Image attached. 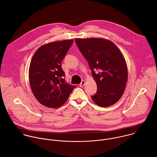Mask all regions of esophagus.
I'll use <instances>...</instances> for the list:
<instances>
[{"label": "esophagus", "instance_id": "esophagus-1", "mask_svg": "<svg viewBox=\"0 0 157 157\" xmlns=\"http://www.w3.org/2000/svg\"><path fill=\"white\" fill-rule=\"evenodd\" d=\"M85 84H86V81H85L84 80H83V81H81V84H79V86H80L81 87H83L85 86Z\"/></svg>", "mask_w": 157, "mask_h": 157}]
</instances>
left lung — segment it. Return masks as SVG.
<instances>
[{
    "mask_svg": "<svg viewBox=\"0 0 157 157\" xmlns=\"http://www.w3.org/2000/svg\"><path fill=\"white\" fill-rule=\"evenodd\" d=\"M75 42L97 83L92 100L100 107L115 104L122 97L128 79L127 65L121 51L113 42L102 38H76Z\"/></svg>",
    "mask_w": 157,
    "mask_h": 157,
    "instance_id": "obj_1",
    "label": "left lung"
}]
</instances>
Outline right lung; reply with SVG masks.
Returning a JSON list of instances; mask_svg holds the SVG:
<instances>
[{"mask_svg": "<svg viewBox=\"0 0 157 157\" xmlns=\"http://www.w3.org/2000/svg\"><path fill=\"white\" fill-rule=\"evenodd\" d=\"M73 40L51 42L40 46L31 60L29 76L36 99L48 108L63 105L76 87L66 82L61 63Z\"/></svg>", "mask_w": 157, "mask_h": 157, "instance_id": "add662e5", "label": "right lung"}]
</instances>
